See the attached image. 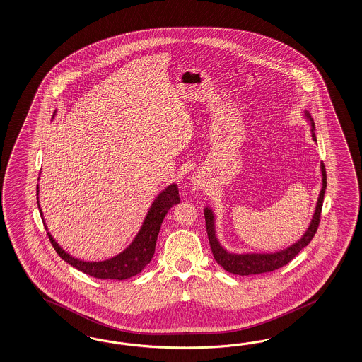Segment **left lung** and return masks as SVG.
Here are the masks:
<instances>
[{"label":"left lung","mask_w":362,"mask_h":362,"mask_svg":"<svg viewBox=\"0 0 362 362\" xmlns=\"http://www.w3.org/2000/svg\"><path fill=\"white\" fill-rule=\"evenodd\" d=\"M312 127H315L312 122ZM312 138L316 141V135L312 130ZM321 173H322V188L318 197L317 206L313 215L312 223L309 226L305 235L293 244L292 247L286 248L281 252L276 253H247V255H233V253L227 252L224 248H221L219 241L215 236V226H214V215L211 209H206L204 211V218H206V228H207V235H209V247L215 260L220 264L227 272L233 274H240V276H248V274H267L272 272L285 264L289 263L293 260V257L298 255V252L307 247L313 236L317 232L318 224L321 219V209H322V202H324V195H325V188H327V170L324 163H321Z\"/></svg>","instance_id":"8db88e82"}]
</instances>
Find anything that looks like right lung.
Listing matches in <instances>:
<instances>
[{"label":"right lung","mask_w":362,"mask_h":362,"mask_svg":"<svg viewBox=\"0 0 362 362\" xmlns=\"http://www.w3.org/2000/svg\"><path fill=\"white\" fill-rule=\"evenodd\" d=\"M179 202H180V197H179L177 186L171 185L167 187L165 191L155 199L151 209L148 211V215L143 223L142 228L139 230L138 236L135 238V240L130 244V247L126 248L119 255H117L115 257L105 262L90 263V262H82V260L74 259L55 243L49 232H47V236L52 245L54 247L55 252L59 255V257H62V260H65L66 263L77 268L78 271L97 279L126 280L135 274H141L143 268L151 262L155 253L158 233L160 230L162 221L165 219V214Z\"/></svg>","instance_id":"add662e5"}]
</instances>
